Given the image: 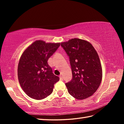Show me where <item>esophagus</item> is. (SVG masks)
Instances as JSON below:
<instances>
[{
	"label": "esophagus",
	"instance_id": "esophagus-1",
	"mask_svg": "<svg viewBox=\"0 0 124 124\" xmlns=\"http://www.w3.org/2000/svg\"><path fill=\"white\" fill-rule=\"evenodd\" d=\"M60 79L61 80H63V77H62V75H60Z\"/></svg>",
	"mask_w": 124,
	"mask_h": 124
}]
</instances>
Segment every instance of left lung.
Returning <instances> with one entry per match:
<instances>
[{
  "mask_svg": "<svg viewBox=\"0 0 124 124\" xmlns=\"http://www.w3.org/2000/svg\"><path fill=\"white\" fill-rule=\"evenodd\" d=\"M61 46L70 58L72 79L66 83L68 93L77 100L92 96L99 87L102 78L100 58L91 44L74 38Z\"/></svg>",
  "mask_w": 124,
  "mask_h": 124,
  "instance_id": "8db88e82",
  "label": "left lung"
}]
</instances>
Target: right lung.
<instances>
[{"mask_svg": "<svg viewBox=\"0 0 124 124\" xmlns=\"http://www.w3.org/2000/svg\"><path fill=\"white\" fill-rule=\"evenodd\" d=\"M60 46V43L37 40L22 54L18 63V79L22 89L30 97L38 100L47 97L59 81L47 61Z\"/></svg>", "mask_w": 124, "mask_h": 124, "instance_id": "add662e5", "label": "right lung"}]
</instances>
